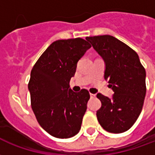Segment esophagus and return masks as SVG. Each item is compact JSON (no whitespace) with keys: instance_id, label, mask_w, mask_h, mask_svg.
<instances>
[{"instance_id":"1","label":"esophagus","mask_w":155,"mask_h":155,"mask_svg":"<svg viewBox=\"0 0 155 155\" xmlns=\"http://www.w3.org/2000/svg\"><path fill=\"white\" fill-rule=\"evenodd\" d=\"M90 97H91V98H93L96 97V94H91V93H90Z\"/></svg>"}]
</instances>
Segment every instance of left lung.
<instances>
[{"label":"left lung","instance_id":"1","mask_svg":"<svg viewBox=\"0 0 155 155\" xmlns=\"http://www.w3.org/2000/svg\"><path fill=\"white\" fill-rule=\"evenodd\" d=\"M105 63L104 78L114 91L112 97L97 95L101 107L97 117L110 133L128 130L140 114L146 94V73L138 54L128 45L110 35L87 37Z\"/></svg>","mask_w":155,"mask_h":155}]
</instances>
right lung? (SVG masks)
<instances>
[{"label": "right lung", "mask_w": 155, "mask_h": 155, "mask_svg": "<svg viewBox=\"0 0 155 155\" xmlns=\"http://www.w3.org/2000/svg\"><path fill=\"white\" fill-rule=\"evenodd\" d=\"M91 47L81 38L54 41L31 70L28 88L32 110L40 126L54 137L71 138L81 129L90 95L86 89L73 91L69 82L78 62Z\"/></svg>", "instance_id": "add662e5"}]
</instances>
